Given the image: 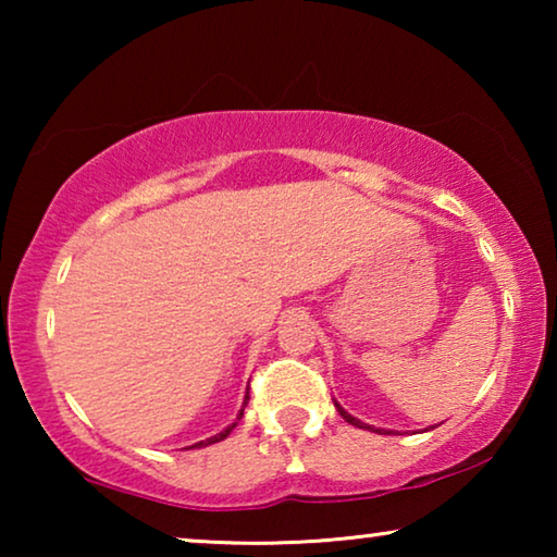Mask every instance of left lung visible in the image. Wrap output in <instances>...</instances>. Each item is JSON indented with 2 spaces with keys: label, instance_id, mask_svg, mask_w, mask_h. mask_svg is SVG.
Instances as JSON below:
<instances>
[{
  "label": "left lung",
  "instance_id": "left-lung-1",
  "mask_svg": "<svg viewBox=\"0 0 557 557\" xmlns=\"http://www.w3.org/2000/svg\"><path fill=\"white\" fill-rule=\"evenodd\" d=\"M336 410H338V414H342V418L348 422V425H354V428H366V430H373L371 425H363L361 420H356V418H351V414H348L342 405H336ZM373 432H385V430H373Z\"/></svg>",
  "mask_w": 557,
  "mask_h": 557
}]
</instances>
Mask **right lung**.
<instances>
[{"label":"right lung","instance_id":"right-lung-1","mask_svg":"<svg viewBox=\"0 0 557 557\" xmlns=\"http://www.w3.org/2000/svg\"><path fill=\"white\" fill-rule=\"evenodd\" d=\"M248 398H250V395H245L243 410H245V405H248ZM243 410H240V414H238V420L243 418ZM235 425H238V422H233L231 428H225V430H223V432H219V435H215V437H209V440H203V442H196V445H191V447H206V445H213V442H221V440H225V437L231 435V432H233V428H235Z\"/></svg>","mask_w":557,"mask_h":557}]
</instances>
